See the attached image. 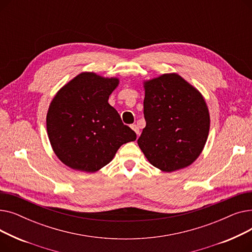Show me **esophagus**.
<instances>
[{"label": "esophagus", "instance_id": "34e87169", "mask_svg": "<svg viewBox=\"0 0 252 252\" xmlns=\"http://www.w3.org/2000/svg\"><path fill=\"white\" fill-rule=\"evenodd\" d=\"M130 127L135 130V133H136V134H137V136L139 137V136H140V129H139L138 126H137V125H131V126H130Z\"/></svg>", "mask_w": 252, "mask_h": 252}]
</instances>
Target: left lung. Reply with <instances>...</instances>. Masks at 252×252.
I'll return each mask as SVG.
<instances>
[{"label":"left lung","mask_w":252,"mask_h":252,"mask_svg":"<svg viewBox=\"0 0 252 252\" xmlns=\"http://www.w3.org/2000/svg\"><path fill=\"white\" fill-rule=\"evenodd\" d=\"M146 126L138 145L148 161L165 173L192 164L209 131V112L202 95L177 73L145 82Z\"/></svg>","instance_id":"1"}]
</instances>
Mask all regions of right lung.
Here are the masks:
<instances>
[{
    "instance_id": "add662e5",
    "label": "right lung",
    "mask_w": 252,
    "mask_h": 252,
    "mask_svg": "<svg viewBox=\"0 0 252 252\" xmlns=\"http://www.w3.org/2000/svg\"><path fill=\"white\" fill-rule=\"evenodd\" d=\"M118 82L115 77L83 72L52 100L47 114L48 136L65 165L94 173L112 160L123 144L137 139L108 103Z\"/></svg>"
}]
</instances>
